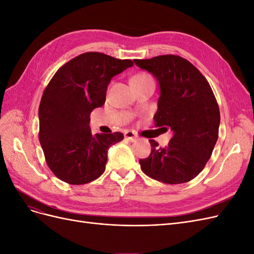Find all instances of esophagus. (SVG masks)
Segmentation results:
<instances>
[{"label": "esophagus", "mask_w": 254, "mask_h": 254, "mask_svg": "<svg viewBox=\"0 0 254 254\" xmlns=\"http://www.w3.org/2000/svg\"><path fill=\"white\" fill-rule=\"evenodd\" d=\"M124 135H125V139L130 141V142H134V141L137 140V136L132 131H126Z\"/></svg>", "instance_id": "obj_1"}]
</instances>
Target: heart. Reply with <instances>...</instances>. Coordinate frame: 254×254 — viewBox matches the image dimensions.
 I'll list each match as a JSON object with an SVG mask.
<instances>
[{"mask_svg":"<svg viewBox=\"0 0 254 254\" xmlns=\"http://www.w3.org/2000/svg\"><path fill=\"white\" fill-rule=\"evenodd\" d=\"M145 77H148V75H146V74H137V75H135V76H134V77H132V79H131V80L142 79V78H145Z\"/></svg>","mask_w":254,"mask_h":254,"instance_id":"obj_1","label":"heart"}]
</instances>
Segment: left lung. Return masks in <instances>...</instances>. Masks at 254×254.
I'll return each mask as SVG.
<instances>
[{"mask_svg": "<svg viewBox=\"0 0 254 254\" xmlns=\"http://www.w3.org/2000/svg\"><path fill=\"white\" fill-rule=\"evenodd\" d=\"M133 61L158 80L160 97L153 120L156 126L173 132L165 147L149 140V157L139 160L142 171L164 183H186L203 170L217 142L216 98L203 75L187 59L163 55Z\"/></svg>", "mask_w": 254, "mask_h": 254, "instance_id": "obj_1", "label": "left lung"}]
</instances>
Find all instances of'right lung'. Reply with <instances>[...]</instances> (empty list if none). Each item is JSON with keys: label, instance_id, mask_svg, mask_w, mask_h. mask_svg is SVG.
Returning a JSON list of instances; mask_svg holds the SVG:
<instances>
[{"label": "right lung", "instance_id": "right-lung-1", "mask_svg": "<svg viewBox=\"0 0 254 254\" xmlns=\"http://www.w3.org/2000/svg\"><path fill=\"white\" fill-rule=\"evenodd\" d=\"M132 65L129 59L90 52L53 76L39 106V141L50 170L60 180L79 186L105 172L109 147L124 135L92 134L90 113L105 104L111 78Z\"/></svg>", "mask_w": 254, "mask_h": 254}]
</instances>
